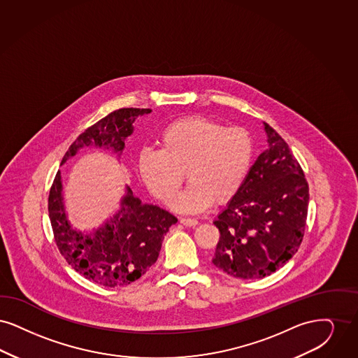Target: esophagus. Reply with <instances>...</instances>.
<instances>
[{
    "instance_id": "obj_1",
    "label": "esophagus",
    "mask_w": 358,
    "mask_h": 358,
    "mask_svg": "<svg viewBox=\"0 0 358 358\" xmlns=\"http://www.w3.org/2000/svg\"><path fill=\"white\" fill-rule=\"evenodd\" d=\"M180 223L185 224L187 227H191V226H196L199 222L196 219L192 218H182L180 219Z\"/></svg>"
}]
</instances>
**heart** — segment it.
<instances>
[{
    "instance_id": "1",
    "label": "heart",
    "mask_w": 358,
    "mask_h": 358,
    "mask_svg": "<svg viewBox=\"0 0 358 358\" xmlns=\"http://www.w3.org/2000/svg\"><path fill=\"white\" fill-rule=\"evenodd\" d=\"M160 150H143L138 170L143 183L160 202H172L186 171L189 185L173 203L183 213H199L230 202L249 175L254 143L249 131L214 119L189 116L173 122L160 135Z\"/></svg>"
}]
</instances>
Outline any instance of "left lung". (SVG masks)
Segmentation results:
<instances>
[{
    "instance_id": "1",
    "label": "left lung",
    "mask_w": 358,
    "mask_h": 358,
    "mask_svg": "<svg viewBox=\"0 0 358 358\" xmlns=\"http://www.w3.org/2000/svg\"><path fill=\"white\" fill-rule=\"evenodd\" d=\"M268 148L214 224L219 238L213 264L229 275H270L296 254L305 234L309 185L278 132L264 123Z\"/></svg>"
}]
</instances>
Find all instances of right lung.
Wrapping results in <instances>:
<instances>
[{
  "label": "right lung",
  "mask_w": 358,
  "mask_h": 358,
  "mask_svg": "<svg viewBox=\"0 0 358 358\" xmlns=\"http://www.w3.org/2000/svg\"><path fill=\"white\" fill-rule=\"evenodd\" d=\"M150 108H120L80 134L65 155L78 154L83 147H103L120 154L124 140L134 131V122ZM62 175L57 171L49 191L48 210L56 246L78 274L106 287L127 286L139 280L155 264L164 235L178 222L169 211L143 204L127 187L120 211L91 235L75 231L65 217Z\"/></svg>",
  "instance_id": "obj_1"
}]
</instances>
